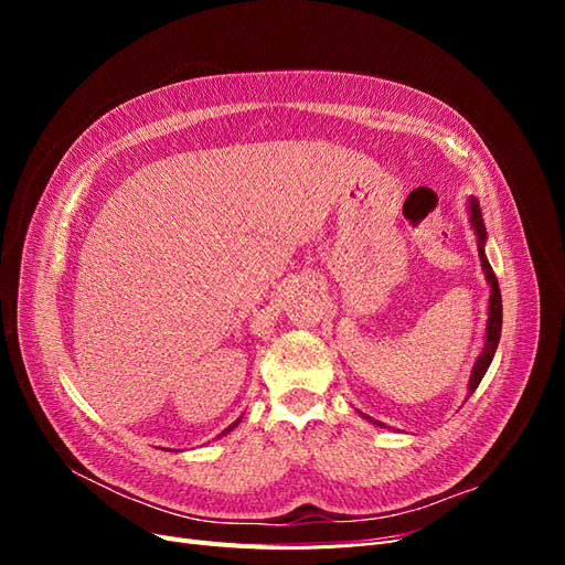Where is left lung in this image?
Returning <instances> with one entry per match:
<instances>
[{
	"label": "left lung",
	"instance_id": "left-lung-1",
	"mask_svg": "<svg viewBox=\"0 0 565 565\" xmlns=\"http://www.w3.org/2000/svg\"><path fill=\"white\" fill-rule=\"evenodd\" d=\"M469 214H471V226H473V231L478 235V256H481V266L486 270V280L490 285L486 347H483V353L478 355V361H476V365L471 370V377H469V396H471V393L478 388V384H481L483 374L488 372L492 358H494V351H498V344H500V334H502V295H500L498 278H494L492 266L488 264V256H486V237H488V233H486V224H483V216H481V204H478L476 198H469ZM374 424L384 426L382 422H374Z\"/></svg>",
	"mask_w": 565,
	"mask_h": 565
}]
</instances>
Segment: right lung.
Masks as SVG:
<instances>
[{"label":"right lung","instance_id":"right-lung-1","mask_svg":"<svg viewBox=\"0 0 565 565\" xmlns=\"http://www.w3.org/2000/svg\"><path fill=\"white\" fill-rule=\"evenodd\" d=\"M237 424H241V419H237V422H233V424H231V426H228V429H226V431H224V434H221V436H226V434H228V431H233V429H235V426H237Z\"/></svg>","mask_w":565,"mask_h":565}]
</instances>
